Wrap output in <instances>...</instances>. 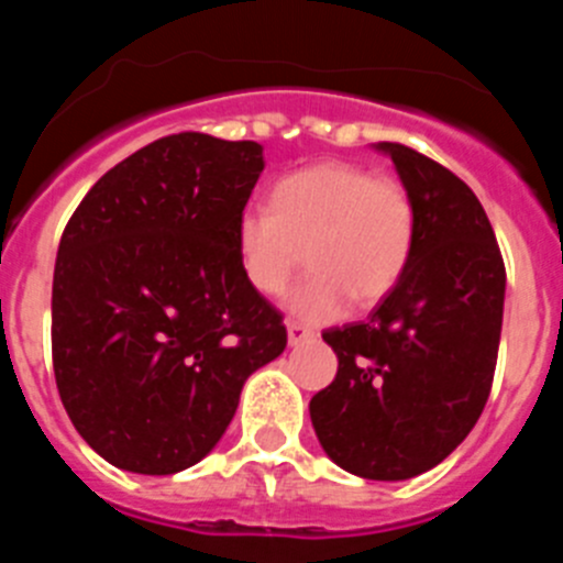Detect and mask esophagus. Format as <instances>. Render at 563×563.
<instances>
[{
	"instance_id": "obj_1",
	"label": "esophagus",
	"mask_w": 563,
	"mask_h": 563,
	"mask_svg": "<svg viewBox=\"0 0 563 563\" xmlns=\"http://www.w3.org/2000/svg\"><path fill=\"white\" fill-rule=\"evenodd\" d=\"M287 341H290V346H298V343L305 341H312V330L305 324H298V321H290L287 324Z\"/></svg>"
}]
</instances>
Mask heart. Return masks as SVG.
<instances>
[{"label":"heart","mask_w":563,"mask_h":563,"mask_svg":"<svg viewBox=\"0 0 563 563\" xmlns=\"http://www.w3.org/2000/svg\"><path fill=\"white\" fill-rule=\"evenodd\" d=\"M415 236V202L400 183L327 161L285 174L273 186L271 208L239 213L236 256L253 290L278 296L307 247L312 273L287 296V307L327 324L355 298L375 305L389 296L409 267Z\"/></svg>","instance_id":"obj_1"}]
</instances>
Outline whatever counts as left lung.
Listing matches in <instances>:
<instances>
[{
    "label": "left lung",
    "instance_id": "left-lung-1",
    "mask_svg": "<svg viewBox=\"0 0 563 563\" xmlns=\"http://www.w3.org/2000/svg\"><path fill=\"white\" fill-rule=\"evenodd\" d=\"M417 236L400 285L366 324L327 330L338 375L310 400L321 449L350 474L400 482L440 465L485 409L505 312V262L476 194L400 143Z\"/></svg>",
    "mask_w": 563,
    "mask_h": 563
}]
</instances>
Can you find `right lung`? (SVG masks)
<instances>
[{
  "label": "right lung",
  "instance_id": "right-lung-1",
  "mask_svg": "<svg viewBox=\"0 0 563 563\" xmlns=\"http://www.w3.org/2000/svg\"><path fill=\"white\" fill-rule=\"evenodd\" d=\"M262 146L168 134L109 168L69 217L53 273V369L109 465L166 476L213 451L247 377L287 346L236 256Z\"/></svg>",
  "mask_w": 563,
  "mask_h": 563
}]
</instances>
